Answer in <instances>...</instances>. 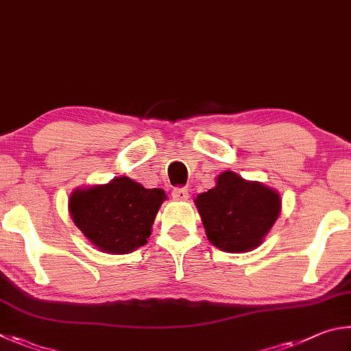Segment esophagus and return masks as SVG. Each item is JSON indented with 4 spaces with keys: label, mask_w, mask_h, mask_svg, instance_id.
Returning <instances> with one entry per match:
<instances>
[{
    "label": "esophagus",
    "mask_w": 351,
    "mask_h": 351,
    "mask_svg": "<svg viewBox=\"0 0 351 351\" xmlns=\"http://www.w3.org/2000/svg\"><path fill=\"white\" fill-rule=\"evenodd\" d=\"M189 197V191L186 188H174L172 189V199L174 200H186Z\"/></svg>",
    "instance_id": "1"
}]
</instances>
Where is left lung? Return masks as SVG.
<instances>
[{"instance_id":"obj_1","label":"left lung","mask_w":351,"mask_h":351,"mask_svg":"<svg viewBox=\"0 0 351 351\" xmlns=\"http://www.w3.org/2000/svg\"><path fill=\"white\" fill-rule=\"evenodd\" d=\"M208 241L226 253L259 247L282 210L280 194L236 172L217 176L216 186L194 199Z\"/></svg>"}]
</instances>
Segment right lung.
Returning a JSON list of instances; mask_svg holds the SVG:
<instances>
[{"mask_svg": "<svg viewBox=\"0 0 351 351\" xmlns=\"http://www.w3.org/2000/svg\"><path fill=\"white\" fill-rule=\"evenodd\" d=\"M166 200L163 189H147L129 177L73 189L69 214L84 237L103 253L128 254L147 243Z\"/></svg>", "mask_w": 351, "mask_h": 351, "instance_id": "add662e5", "label": "right lung"}]
</instances>
